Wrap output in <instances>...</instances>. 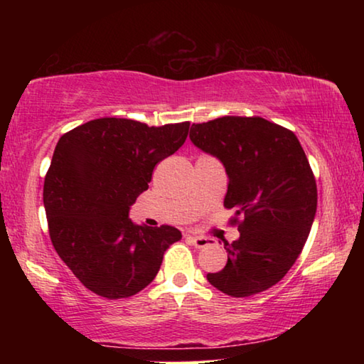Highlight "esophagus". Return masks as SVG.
I'll return each mask as SVG.
<instances>
[{
  "label": "esophagus",
  "mask_w": 364,
  "mask_h": 364,
  "mask_svg": "<svg viewBox=\"0 0 364 364\" xmlns=\"http://www.w3.org/2000/svg\"><path fill=\"white\" fill-rule=\"evenodd\" d=\"M188 241L197 249H204L208 244H210V241H208V239L204 236H188Z\"/></svg>",
  "instance_id": "34e87169"
}]
</instances>
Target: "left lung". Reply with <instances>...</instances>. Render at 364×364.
Returning <instances> with one entry per match:
<instances>
[{
	"instance_id": "left-lung-1",
	"label": "left lung",
	"mask_w": 364,
	"mask_h": 364,
	"mask_svg": "<svg viewBox=\"0 0 364 364\" xmlns=\"http://www.w3.org/2000/svg\"><path fill=\"white\" fill-rule=\"evenodd\" d=\"M189 138L226 170L225 207L242 217L226 267L207 281L231 297L267 291L292 268L316 215V181L295 134L262 117L193 123Z\"/></svg>"
}]
</instances>
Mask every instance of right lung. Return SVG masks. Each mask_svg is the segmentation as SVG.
<instances>
[{"instance_id":"1","label":"right lung","mask_w":364,"mask_h":364,"mask_svg":"<svg viewBox=\"0 0 364 364\" xmlns=\"http://www.w3.org/2000/svg\"><path fill=\"white\" fill-rule=\"evenodd\" d=\"M189 122L147 127L96 119L58 141L43 186L49 236L80 282L101 297L127 299L156 278L181 231L134 225L130 207L154 167L188 138Z\"/></svg>"}]
</instances>
